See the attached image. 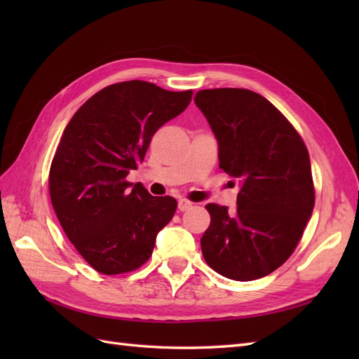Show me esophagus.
Segmentation results:
<instances>
[{
  "label": "esophagus",
  "mask_w": 359,
  "mask_h": 359,
  "mask_svg": "<svg viewBox=\"0 0 359 359\" xmlns=\"http://www.w3.org/2000/svg\"><path fill=\"white\" fill-rule=\"evenodd\" d=\"M191 206H193V203L187 199H180L178 201V210L180 211H187V210L191 208Z\"/></svg>",
  "instance_id": "34e87169"
}]
</instances>
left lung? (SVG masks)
I'll return each instance as SVG.
<instances>
[{
	"mask_svg": "<svg viewBox=\"0 0 359 359\" xmlns=\"http://www.w3.org/2000/svg\"><path fill=\"white\" fill-rule=\"evenodd\" d=\"M194 103L219 144L220 168L240 181L236 210L208 203L202 255L231 280L262 278L283 265L314 206L309 151L274 104L250 90H202Z\"/></svg>",
	"mask_w": 359,
	"mask_h": 359,
	"instance_id": "8db88e82",
	"label": "left lung"
}]
</instances>
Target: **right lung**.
<instances>
[{"label":"right lung","instance_id":"add662e5","mask_svg":"<svg viewBox=\"0 0 359 359\" xmlns=\"http://www.w3.org/2000/svg\"><path fill=\"white\" fill-rule=\"evenodd\" d=\"M193 91L145 81L106 86L73 115L49 172L52 206L70 243L95 271L123 274L149 259L177 210L126 178L144 161L157 130L186 111Z\"/></svg>","mask_w":359,"mask_h":359}]
</instances>
